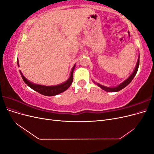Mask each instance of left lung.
Listing matches in <instances>:
<instances>
[{
    "label": "left lung",
    "instance_id": "8db88e82",
    "mask_svg": "<svg viewBox=\"0 0 154 154\" xmlns=\"http://www.w3.org/2000/svg\"><path fill=\"white\" fill-rule=\"evenodd\" d=\"M139 57H138V59H137V63H136V67H135V69L134 70L133 72L130 74V76L126 79V80L123 82L122 83H120L119 85H118V86L116 87H106V86H104L103 85H101L100 84V83H95V82L93 81V82H94L95 84H96L97 86L100 87L101 88H102V89L106 91V92H118L120 90L123 89V88H124L125 87H127L129 83L132 82V80H133V78H134V76H136V74L137 72V70H138V68H139Z\"/></svg>",
    "mask_w": 154,
    "mask_h": 154
}]
</instances>
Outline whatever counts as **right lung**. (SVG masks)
<instances>
[{
  "label": "right lung",
  "mask_w": 154,
  "mask_h": 154,
  "mask_svg": "<svg viewBox=\"0 0 154 154\" xmlns=\"http://www.w3.org/2000/svg\"><path fill=\"white\" fill-rule=\"evenodd\" d=\"M18 66L19 67V63H18V60L17 61ZM76 64L74 65V66L72 68V70L70 73V76L68 78V80L63 83H62L61 84L57 85H53V86H45L42 85L36 84V83H32V82L29 81L27 79H26L24 76L23 75L22 72L20 71V73L22 76L23 80L34 91L39 92L40 94L47 96H53L60 94L64 91H66L67 88L71 85L72 81H73V72L74 70L75 69Z\"/></svg>",
  "instance_id": "obj_1"
}]
</instances>
